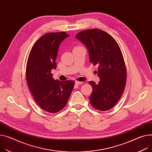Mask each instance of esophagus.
<instances>
[{"mask_svg": "<svg viewBox=\"0 0 152 152\" xmlns=\"http://www.w3.org/2000/svg\"><path fill=\"white\" fill-rule=\"evenodd\" d=\"M75 83L76 84V85H81V84H83V81H75Z\"/></svg>", "mask_w": 152, "mask_h": 152, "instance_id": "34e87169", "label": "esophagus"}]
</instances>
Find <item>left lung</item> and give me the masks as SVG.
I'll return each mask as SVG.
<instances>
[{"label": "left lung", "mask_w": 152, "mask_h": 152, "mask_svg": "<svg viewBox=\"0 0 152 152\" xmlns=\"http://www.w3.org/2000/svg\"><path fill=\"white\" fill-rule=\"evenodd\" d=\"M76 38L86 47L90 62L99 66L100 81L98 84L89 81L92 86L90 103L97 110H109L119 100L125 86L126 74L121 50L110 34L101 30L80 31Z\"/></svg>", "instance_id": "left-lung-1"}]
</instances>
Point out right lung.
I'll return each instance as SVG.
<instances>
[{"mask_svg":"<svg viewBox=\"0 0 152 152\" xmlns=\"http://www.w3.org/2000/svg\"><path fill=\"white\" fill-rule=\"evenodd\" d=\"M69 37L64 31L44 34L34 43L27 63L26 80L33 98L41 108L51 113L66 106L74 86V81L55 80L51 74L56 69L59 46Z\"/></svg>","mask_w":152,"mask_h":152,"instance_id":"1","label":"right lung"}]
</instances>
